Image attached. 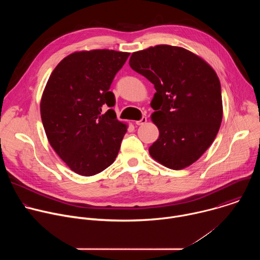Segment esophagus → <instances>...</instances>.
Wrapping results in <instances>:
<instances>
[{"mask_svg": "<svg viewBox=\"0 0 260 260\" xmlns=\"http://www.w3.org/2000/svg\"><path fill=\"white\" fill-rule=\"evenodd\" d=\"M146 122H147V118H146V116H143L140 120L136 121V124H137V125H143V124H145Z\"/></svg>", "mask_w": 260, "mask_h": 260, "instance_id": "34e87169", "label": "esophagus"}]
</instances>
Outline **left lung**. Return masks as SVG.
Here are the masks:
<instances>
[{"label":"left lung","mask_w":260,"mask_h":260,"mask_svg":"<svg viewBox=\"0 0 260 260\" xmlns=\"http://www.w3.org/2000/svg\"><path fill=\"white\" fill-rule=\"evenodd\" d=\"M129 66L156 90L151 120L159 137L149 148L151 157L172 170L189 167L211 146L222 121L216 72L193 52L171 45L134 52Z\"/></svg>","instance_id":"8db88e82"}]
</instances>
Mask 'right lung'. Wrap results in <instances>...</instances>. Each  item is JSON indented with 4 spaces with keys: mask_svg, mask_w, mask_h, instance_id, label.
Here are the masks:
<instances>
[{
    "mask_svg": "<svg viewBox=\"0 0 260 260\" xmlns=\"http://www.w3.org/2000/svg\"><path fill=\"white\" fill-rule=\"evenodd\" d=\"M128 55L109 49L71 53L46 83L40 111L47 139L56 154L79 175L103 172L119 152L127 126L111 109L115 95L109 89Z\"/></svg>",
    "mask_w": 260,
    "mask_h": 260,
    "instance_id": "1",
    "label": "right lung"
}]
</instances>
